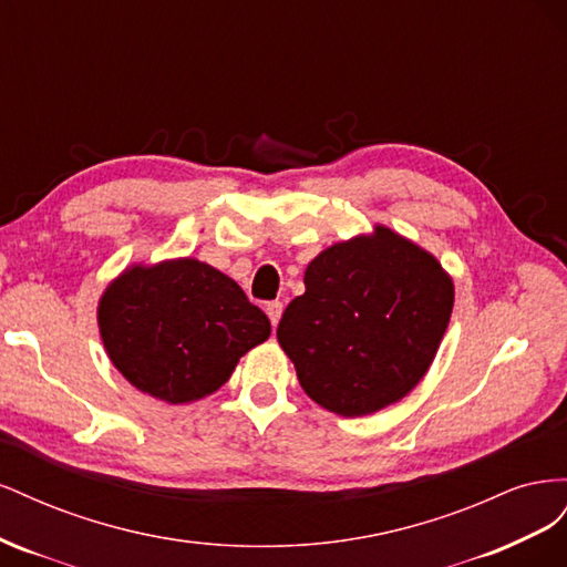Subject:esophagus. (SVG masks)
Returning <instances> with one entry per match:
<instances>
[{"instance_id":"34e87169","label":"esophagus","mask_w":567,"mask_h":567,"mask_svg":"<svg viewBox=\"0 0 567 567\" xmlns=\"http://www.w3.org/2000/svg\"><path fill=\"white\" fill-rule=\"evenodd\" d=\"M265 312H267V317H269V321H271L274 329H277V323H279L281 312H284V302H279V300H271V302H267V305H265Z\"/></svg>"}]
</instances>
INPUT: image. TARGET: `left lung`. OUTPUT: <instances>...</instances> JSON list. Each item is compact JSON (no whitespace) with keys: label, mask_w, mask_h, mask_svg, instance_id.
<instances>
[{"label":"left lung","mask_w":567,"mask_h":567,"mask_svg":"<svg viewBox=\"0 0 567 567\" xmlns=\"http://www.w3.org/2000/svg\"><path fill=\"white\" fill-rule=\"evenodd\" d=\"M452 307L454 284L435 255L379 225L307 265L277 338L319 406L367 416L419 385Z\"/></svg>","instance_id":"8db88e82"}]
</instances>
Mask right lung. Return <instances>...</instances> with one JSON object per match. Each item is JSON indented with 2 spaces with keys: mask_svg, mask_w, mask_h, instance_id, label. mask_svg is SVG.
<instances>
[{
  "mask_svg": "<svg viewBox=\"0 0 567 567\" xmlns=\"http://www.w3.org/2000/svg\"><path fill=\"white\" fill-rule=\"evenodd\" d=\"M99 331L136 390L186 404L225 385L271 323L227 274L179 257L132 265L111 281L99 300Z\"/></svg>",
  "mask_w": 567,
  "mask_h": 567,
  "instance_id": "obj_1",
  "label": "right lung"
}]
</instances>
